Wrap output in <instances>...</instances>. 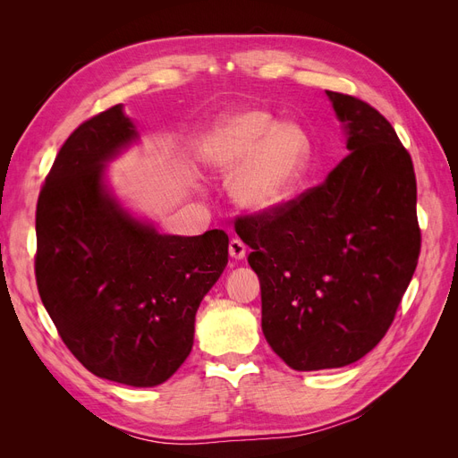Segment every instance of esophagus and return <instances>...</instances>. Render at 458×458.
<instances>
[{
	"mask_svg": "<svg viewBox=\"0 0 458 458\" xmlns=\"http://www.w3.org/2000/svg\"><path fill=\"white\" fill-rule=\"evenodd\" d=\"M229 256L233 259L246 258V244L241 239H231V242H229Z\"/></svg>",
	"mask_w": 458,
	"mask_h": 458,
	"instance_id": "obj_1",
	"label": "esophagus"
}]
</instances>
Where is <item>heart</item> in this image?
Instances as JSON below:
<instances>
[{
	"label": "heart",
	"instance_id": "1",
	"mask_svg": "<svg viewBox=\"0 0 458 458\" xmlns=\"http://www.w3.org/2000/svg\"><path fill=\"white\" fill-rule=\"evenodd\" d=\"M310 137L298 123H279L266 110H242L221 118L200 157L208 168L234 174L233 195L250 212L284 204L310 158Z\"/></svg>",
	"mask_w": 458,
	"mask_h": 458
}]
</instances>
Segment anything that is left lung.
<instances>
[{"instance_id": "1", "label": "left lung", "mask_w": 458, "mask_h": 458, "mask_svg": "<svg viewBox=\"0 0 458 458\" xmlns=\"http://www.w3.org/2000/svg\"><path fill=\"white\" fill-rule=\"evenodd\" d=\"M350 155L321 185L234 221L259 276L261 330L294 370L338 369L392 327L417 269V177L377 108L327 91Z\"/></svg>"}]
</instances>
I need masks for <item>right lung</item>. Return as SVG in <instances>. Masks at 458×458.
<instances>
[{"mask_svg": "<svg viewBox=\"0 0 458 458\" xmlns=\"http://www.w3.org/2000/svg\"><path fill=\"white\" fill-rule=\"evenodd\" d=\"M137 140L122 105L61 147L36 208V283L59 336L95 377L150 387L183 365L195 315L227 266L229 237L160 234L131 217L103 182Z\"/></svg>", "mask_w": 458, "mask_h": 458, "instance_id": "add662e5", "label": "right lung"}]
</instances>
